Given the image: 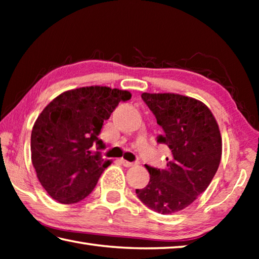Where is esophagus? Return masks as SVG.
Masks as SVG:
<instances>
[{"label":"esophagus","mask_w":259,"mask_h":259,"mask_svg":"<svg viewBox=\"0 0 259 259\" xmlns=\"http://www.w3.org/2000/svg\"><path fill=\"white\" fill-rule=\"evenodd\" d=\"M120 162H121V163L123 164L124 166H126V168H129V166L135 165V162H129V161H126V160H124V159H121Z\"/></svg>","instance_id":"esophagus-1"}]
</instances>
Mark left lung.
Returning a JSON list of instances; mask_svg holds the SVG:
<instances>
[{"mask_svg": "<svg viewBox=\"0 0 259 259\" xmlns=\"http://www.w3.org/2000/svg\"><path fill=\"white\" fill-rule=\"evenodd\" d=\"M142 98L156 117L171 154L166 166L146 165L150 182L136 190L138 199L154 211L170 214L194 202L211 183L221 163L222 137L217 121L205 105L177 94H147Z\"/></svg>", "mask_w": 259, "mask_h": 259, "instance_id": "obj_1", "label": "left lung"}]
</instances>
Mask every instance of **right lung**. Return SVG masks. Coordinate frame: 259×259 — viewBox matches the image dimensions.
I'll return each mask as SVG.
<instances>
[{"label":"right lung","instance_id":"1","mask_svg":"<svg viewBox=\"0 0 259 259\" xmlns=\"http://www.w3.org/2000/svg\"><path fill=\"white\" fill-rule=\"evenodd\" d=\"M130 98L125 90L83 87L65 91L43 109L33 126L30 152L38 181L52 199L76 203L94 191L111 164L98 152L105 148L98 138L104 121Z\"/></svg>","mask_w":259,"mask_h":259}]
</instances>
